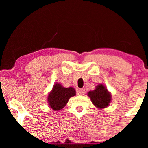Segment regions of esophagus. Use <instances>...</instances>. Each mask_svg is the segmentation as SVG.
Segmentation results:
<instances>
[{"label": "esophagus", "mask_w": 148, "mask_h": 148, "mask_svg": "<svg viewBox=\"0 0 148 148\" xmlns=\"http://www.w3.org/2000/svg\"><path fill=\"white\" fill-rule=\"evenodd\" d=\"M85 93H86V91H85L84 89H79L77 91V94L79 95H85Z\"/></svg>", "instance_id": "esophagus-1"}]
</instances>
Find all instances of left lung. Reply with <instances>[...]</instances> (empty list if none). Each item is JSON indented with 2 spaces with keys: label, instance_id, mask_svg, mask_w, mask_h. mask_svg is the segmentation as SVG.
Wrapping results in <instances>:
<instances>
[{
  "label": "left lung",
  "instance_id": "obj_1",
  "mask_svg": "<svg viewBox=\"0 0 148 148\" xmlns=\"http://www.w3.org/2000/svg\"><path fill=\"white\" fill-rule=\"evenodd\" d=\"M88 95L93 104L100 109L108 106L111 101V93L103 84L98 85L95 90L88 92Z\"/></svg>",
  "mask_w": 148,
  "mask_h": 148
}]
</instances>
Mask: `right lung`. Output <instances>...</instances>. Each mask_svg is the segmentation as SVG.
<instances>
[{
    "instance_id": "right-lung-1",
    "label": "right lung",
    "mask_w": 148,
    "mask_h": 148,
    "mask_svg": "<svg viewBox=\"0 0 148 148\" xmlns=\"http://www.w3.org/2000/svg\"><path fill=\"white\" fill-rule=\"evenodd\" d=\"M76 95V91L72 87L64 88L62 85L56 84L48 95V103L53 111H59L64 108L69 98Z\"/></svg>"
}]
</instances>
